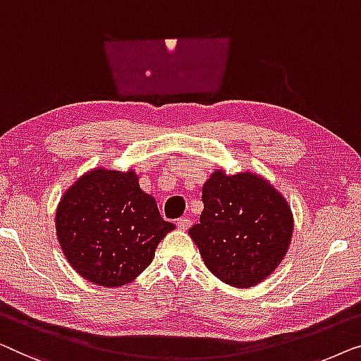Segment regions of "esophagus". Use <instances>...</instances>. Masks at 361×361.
<instances>
[{
	"label": "esophagus",
	"instance_id": "34e87169",
	"mask_svg": "<svg viewBox=\"0 0 361 361\" xmlns=\"http://www.w3.org/2000/svg\"><path fill=\"white\" fill-rule=\"evenodd\" d=\"M176 226H178L180 231H188L191 226V221L188 219V217H180V219L176 221Z\"/></svg>",
	"mask_w": 361,
	"mask_h": 361
}]
</instances>
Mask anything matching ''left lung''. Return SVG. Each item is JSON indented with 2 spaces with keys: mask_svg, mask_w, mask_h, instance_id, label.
Masks as SVG:
<instances>
[{
  "mask_svg": "<svg viewBox=\"0 0 361 361\" xmlns=\"http://www.w3.org/2000/svg\"><path fill=\"white\" fill-rule=\"evenodd\" d=\"M200 224L188 233L204 265L222 283L252 288L276 270L294 221L284 196L263 176L216 170L202 186Z\"/></svg>",
  "mask_w": 361,
  "mask_h": 361,
  "instance_id": "left-lung-1",
  "label": "left lung"
}]
</instances>
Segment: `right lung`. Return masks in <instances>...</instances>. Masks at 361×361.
<instances>
[{"label": "right lung", "mask_w": 361, "mask_h": 361, "mask_svg": "<svg viewBox=\"0 0 361 361\" xmlns=\"http://www.w3.org/2000/svg\"><path fill=\"white\" fill-rule=\"evenodd\" d=\"M173 229L134 170L88 171L63 192L55 212L65 258L80 276L106 288L134 281Z\"/></svg>", "instance_id": "1"}]
</instances>
